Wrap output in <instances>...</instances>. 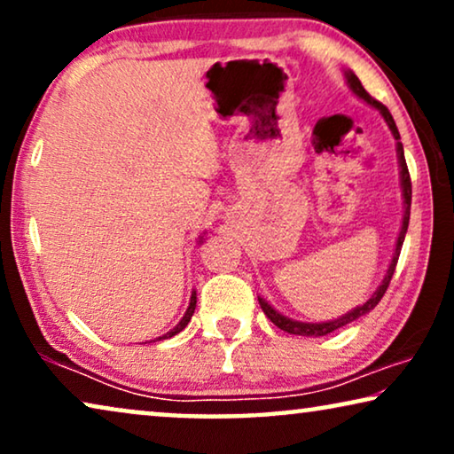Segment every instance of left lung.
Returning a JSON list of instances; mask_svg holds the SVG:
<instances>
[{"instance_id": "left-lung-1", "label": "left lung", "mask_w": 454, "mask_h": 454, "mask_svg": "<svg viewBox=\"0 0 454 454\" xmlns=\"http://www.w3.org/2000/svg\"><path fill=\"white\" fill-rule=\"evenodd\" d=\"M345 78H347V84H349V89L356 92L359 98H364L365 103L372 105V107H376L380 111L384 121L388 123L390 132H393L395 140H396V157H399V167H401V188H403V204H405V215H403V225H401V233H399V239H396V247H395V256L390 260L388 264V270L387 275H384V281L380 283V287H378L374 294L368 301L364 303V306H357L356 309H351V312H347L345 316H340L337 320H328V322H297V320H291L287 316L278 314L275 308L270 306L269 301H264L262 297H258L260 301V308H262V312L269 316V320L272 325L281 328V331L289 333V334H301V337H325V334L337 331V328L349 325V322L362 318L364 314H368L370 309H374L378 306V301L382 300V295L387 294L388 285H390V278L395 275V266L399 262V254H401V247H403V241H405V233H407V227H409V213H411V177H409V169H407V163H405V153H403V145H401V134L399 129H396V123L393 120V115H390V111L384 107L380 101H376V98H372L368 95V90L364 89L362 82H359V78L356 76L353 72H345Z\"/></svg>"}]
</instances>
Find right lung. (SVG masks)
Here are the masks:
<instances>
[{
  "label": "right lung",
  "mask_w": 454,
  "mask_h": 454,
  "mask_svg": "<svg viewBox=\"0 0 454 454\" xmlns=\"http://www.w3.org/2000/svg\"><path fill=\"white\" fill-rule=\"evenodd\" d=\"M194 309H196V291H192V297H190V306H188V309H185L184 318L179 320V325H177L176 328H171L169 333L163 334V337H159V340H163V339H171V337H176L177 333H182L184 328L188 326V322L192 320V314H194Z\"/></svg>",
  "instance_id": "obj_1"
}]
</instances>
